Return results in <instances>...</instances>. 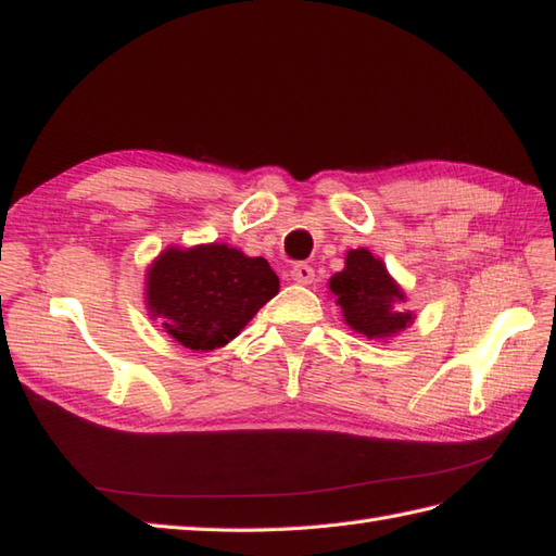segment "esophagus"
Instances as JSON below:
<instances>
[{
  "instance_id": "34e87169",
  "label": "esophagus",
  "mask_w": 556,
  "mask_h": 556,
  "mask_svg": "<svg viewBox=\"0 0 556 556\" xmlns=\"http://www.w3.org/2000/svg\"><path fill=\"white\" fill-rule=\"evenodd\" d=\"M291 279L296 281V285L308 287V285H313V281H315V269L311 265H303V263L293 265L291 267Z\"/></svg>"
}]
</instances>
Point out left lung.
Segmentation results:
<instances>
[{"label": "left lung", "instance_id": "1", "mask_svg": "<svg viewBox=\"0 0 556 556\" xmlns=\"http://www.w3.org/2000/svg\"><path fill=\"white\" fill-rule=\"evenodd\" d=\"M329 289L351 329L368 339L392 337L413 320L408 311L399 308L406 296L387 275L382 260L372 257L365 248L349 251L344 271L329 279Z\"/></svg>", "mask_w": 556, "mask_h": 556}]
</instances>
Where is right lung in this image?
<instances>
[{"label": "right lung", "instance_id": "obj_1", "mask_svg": "<svg viewBox=\"0 0 556 556\" xmlns=\"http://www.w3.org/2000/svg\"><path fill=\"white\" fill-rule=\"evenodd\" d=\"M277 291L279 279L265 257L224 243L169 248L148 271L150 313L193 351L229 344Z\"/></svg>", "mask_w": 556, "mask_h": 556}]
</instances>
